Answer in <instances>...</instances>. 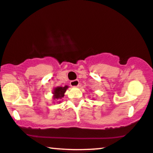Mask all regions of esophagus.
Instances as JSON below:
<instances>
[{"mask_svg":"<svg viewBox=\"0 0 153 153\" xmlns=\"http://www.w3.org/2000/svg\"><path fill=\"white\" fill-rule=\"evenodd\" d=\"M79 80H74V81H72L70 82V85L72 87H77V86H79Z\"/></svg>","mask_w":153,"mask_h":153,"instance_id":"34e87169","label":"esophagus"}]
</instances>
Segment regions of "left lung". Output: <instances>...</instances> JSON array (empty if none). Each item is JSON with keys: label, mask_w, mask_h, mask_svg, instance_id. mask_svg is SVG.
<instances>
[{"label": "left lung", "mask_w": 153, "mask_h": 153, "mask_svg": "<svg viewBox=\"0 0 153 153\" xmlns=\"http://www.w3.org/2000/svg\"><path fill=\"white\" fill-rule=\"evenodd\" d=\"M93 99H94V98H93Z\"/></svg>", "instance_id": "left-lung-1"}]
</instances>
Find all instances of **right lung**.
Instances as JSON below:
<instances>
[{"instance_id": "add662e5", "label": "right lung", "mask_w": 153, "mask_h": 153, "mask_svg": "<svg viewBox=\"0 0 153 153\" xmlns=\"http://www.w3.org/2000/svg\"><path fill=\"white\" fill-rule=\"evenodd\" d=\"M68 85H65L63 87L57 86L54 88L53 91L52 92V94H53V100L58 101L57 102L60 103L61 101H60V100L64 97L65 93L67 89H68ZM55 101H53V103Z\"/></svg>"}]
</instances>
